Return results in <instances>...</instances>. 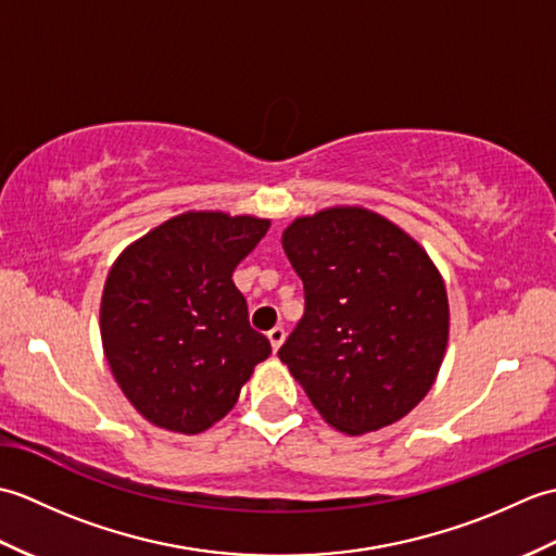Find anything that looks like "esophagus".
Wrapping results in <instances>:
<instances>
[{
	"label": "esophagus",
	"mask_w": 556,
	"mask_h": 556,
	"mask_svg": "<svg viewBox=\"0 0 556 556\" xmlns=\"http://www.w3.org/2000/svg\"><path fill=\"white\" fill-rule=\"evenodd\" d=\"M267 339H269V344H271V351H277L281 344H285V339H287V332H285V327H271L269 332H267Z\"/></svg>",
	"instance_id": "esophagus-1"
}]
</instances>
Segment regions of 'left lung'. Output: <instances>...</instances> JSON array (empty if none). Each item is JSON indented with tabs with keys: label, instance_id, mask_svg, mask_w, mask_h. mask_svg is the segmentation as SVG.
<instances>
[{
	"label": "left lung",
	"instance_id": "1",
	"mask_svg": "<svg viewBox=\"0 0 556 556\" xmlns=\"http://www.w3.org/2000/svg\"><path fill=\"white\" fill-rule=\"evenodd\" d=\"M305 313L279 349L317 413L344 434L387 428L437 380L448 299L428 251L361 205L296 217L281 233Z\"/></svg>",
	"mask_w": 556,
	"mask_h": 556
}]
</instances>
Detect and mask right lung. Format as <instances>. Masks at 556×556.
<instances>
[{"instance_id":"right-lung-1","label":"right lung","mask_w":556,"mask_h":556,"mask_svg":"<svg viewBox=\"0 0 556 556\" xmlns=\"http://www.w3.org/2000/svg\"><path fill=\"white\" fill-rule=\"evenodd\" d=\"M267 229L263 217L188 210L114 260L100 303L102 349L116 384L148 422L205 432L271 353L231 279Z\"/></svg>"}]
</instances>
